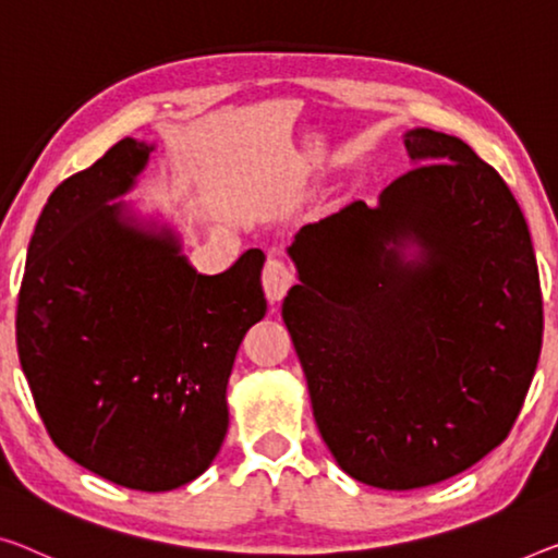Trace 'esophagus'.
Segmentation results:
<instances>
[{
    "instance_id": "esophagus-1",
    "label": "esophagus",
    "mask_w": 558,
    "mask_h": 558,
    "mask_svg": "<svg viewBox=\"0 0 558 558\" xmlns=\"http://www.w3.org/2000/svg\"><path fill=\"white\" fill-rule=\"evenodd\" d=\"M262 284L264 294H267L271 304L281 302L291 284H294V269H291L289 262L281 259V256H269L262 271Z\"/></svg>"
}]
</instances>
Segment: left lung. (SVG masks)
Masks as SVG:
<instances>
[{
	"label": "left lung",
	"instance_id": "1",
	"mask_svg": "<svg viewBox=\"0 0 558 558\" xmlns=\"http://www.w3.org/2000/svg\"><path fill=\"white\" fill-rule=\"evenodd\" d=\"M407 149L426 165L379 207L302 227L289 246L302 284L281 304L322 439L349 476L391 492L457 476L507 439L544 333L534 244L499 171L434 130H411Z\"/></svg>",
	"mask_w": 558,
	"mask_h": 558
}]
</instances>
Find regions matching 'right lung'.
Returning a JSON list of instances; mask_svg holds the SVG:
<instances>
[{
    "label": "right lung",
    "mask_w": 558,
    "mask_h": 558,
    "mask_svg": "<svg viewBox=\"0 0 558 558\" xmlns=\"http://www.w3.org/2000/svg\"><path fill=\"white\" fill-rule=\"evenodd\" d=\"M149 151L122 140L51 192L16 296V351L59 451L107 482L169 492L217 457L236 349L267 296L262 250L204 277L169 231L124 225L107 204Z\"/></svg>",
    "instance_id": "obj_1"
}]
</instances>
